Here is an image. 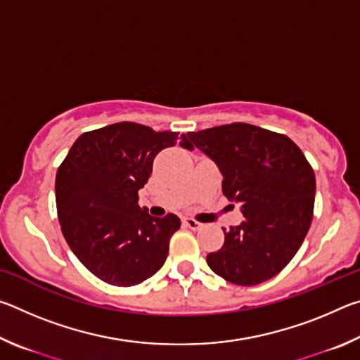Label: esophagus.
<instances>
[{
  "label": "esophagus",
  "instance_id": "1",
  "mask_svg": "<svg viewBox=\"0 0 360 360\" xmlns=\"http://www.w3.org/2000/svg\"><path fill=\"white\" fill-rule=\"evenodd\" d=\"M182 224H184L186 227L191 229V230H200V229L203 227V224L193 221V219H191V217H184V219H182Z\"/></svg>",
  "mask_w": 360,
  "mask_h": 360
}]
</instances>
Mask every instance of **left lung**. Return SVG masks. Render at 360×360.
Returning a JSON list of instances; mask_svg holds the SVG:
<instances>
[{
	"label": "left lung",
	"instance_id": "1",
	"mask_svg": "<svg viewBox=\"0 0 360 360\" xmlns=\"http://www.w3.org/2000/svg\"><path fill=\"white\" fill-rule=\"evenodd\" d=\"M186 139L216 163L224 195L245 216L238 227L224 229V246L206 255L211 270L238 285L278 275L313 219L316 179L303 152L290 138L249 124L188 131Z\"/></svg>",
	"mask_w": 360,
	"mask_h": 360
}]
</instances>
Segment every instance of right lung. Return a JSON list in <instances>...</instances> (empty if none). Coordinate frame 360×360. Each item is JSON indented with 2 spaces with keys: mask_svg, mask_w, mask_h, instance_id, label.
Instances as JSON below:
<instances>
[{
  "mask_svg": "<svg viewBox=\"0 0 360 360\" xmlns=\"http://www.w3.org/2000/svg\"><path fill=\"white\" fill-rule=\"evenodd\" d=\"M174 131L119 122L82 133L56 178L58 221L81 264L101 281L135 285L165 264L178 216L154 217L138 205V191L150 178L155 155L191 144ZM192 149V148H191Z\"/></svg>",
  "mask_w": 360,
  "mask_h": 360,
  "instance_id": "1",
  "label": "right lung"
}]
</instances>
